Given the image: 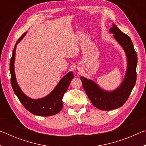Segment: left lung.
Instances as JSON below:
<instances>
[{"label":"left lung","mask_w":146,"mask_h":146,"mask_svg":"<svg viewBox=\"0 0 146 146\" xmlns=\"http://www.w3.org/2000/svg\"><path fill=\"white\" fill-rule=\"evenodd\" d=\"M110 31L124 49L127 59V68L124 80L119 88L113 91L102 90L93 80L80 78L84 89L93 105L100 110L110 111L122 106L129 98L137 80V54L130 37L113 24Z\"/></svg>","instance_id":"8db88e82"}]
</instances>
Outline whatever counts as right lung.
Masks as SVG:
<instances>
[{
    "label": "right lung",
    "mask_w": 146,
    "mask_h": 146,
    "mask_svg": "<svg viewBox=\"0 0 146 146\" xmlns=\"http://www.w3.org/2000/svg\"><path fill=\"white\" fill-rule=\"evenodd\" d=\"M26 33L20 37L15 46L12 56L9 63V70L11 73V84L15 93L27 110L33 114L42 117H49L57 114L62 109V98L74 78L73 72L68 73L61 79L53 91L46 97L40 99H32L24 95L17 82L14 70V62L15 58V49L17 44L23 38Z\"/></svg>",
    "instance_id": "add662e5"
}]
</instances>
